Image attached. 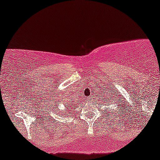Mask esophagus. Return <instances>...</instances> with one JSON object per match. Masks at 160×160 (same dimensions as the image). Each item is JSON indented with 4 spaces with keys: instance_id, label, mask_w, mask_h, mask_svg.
<instances>
[{
    "instance_id": "34e87169",
    "label": "esophagus",
    "mask_w": 160,
    "mask_h": 160,
    "mask_svg": "<svg viewBox=\"0 0 160 160\" xmlns=\"http://www.w3.org/2000/svg\"><path fill=\"white\" fill-rule=\"evenodd\" d=\"M89 99H91V98H89Z\"/></svg>"
}]
</instances>
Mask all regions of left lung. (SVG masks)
Wrapping results in <instances>:
<instances>
[{"label": "left lung", "instance_id": "obj_1", "mask_svg": "<svg viewBox=\"0 0 160 160\" xmlns=\"http://www.w3.org/2000/svg\"><path fill=\"white\" fill-rule=\"evenodd\" d=\"M105 99H106V98H105ZM108 100H109V98H108ZM108 105H109V104L108 103Z\"/></svg>", "mask_w": 160, "mask_h": 160}]
</instances>
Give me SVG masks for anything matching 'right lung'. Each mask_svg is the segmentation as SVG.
<instances>
[{"instance_id":"obj_1","label":"right lung","mask_w":160,"mask_h":160,"mask_svg":"<svg viewBox=\"0 0 160 160\" xmlns=\"http://www.w3.org/2000/svg\"><path fill=\"white\" fill-rule=\"evenodd\" d=\"M70 107H71V106H70V104H69V107H68V108H69V111L71 110V108H70Z\"/></svg>"}]
</instances>
